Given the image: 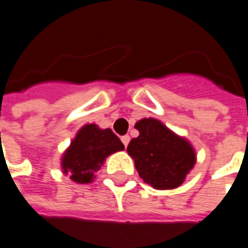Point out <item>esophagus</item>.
I'll list each match as a JSON object with an SVG mask.
<instances>
[{
    "label": "esophagus",
    "mask_w": 248,
    "mask_h": 248,
    "mask_svg": "<svg viewBox=\"0 0 248 248\" xmlns=\"http://www.w3.org/2000/svg\"><path fill=\"white\" fill-rule=\"evenodd\" d=\"M121 142H123V143H124V146L127 147L128 143H129V136H128V135L121 136Z\"/></svg>",
    "instance_id": "obj_1"
}]
</instances>
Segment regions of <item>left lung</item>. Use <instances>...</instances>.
<instances>
[{
	"instance_id": "left-lung-1",
	"label": "left lung",
	"mask_w": 248,
	"mask_h": 248,
	"mask_svg": "<svg viewBox=\"0 0 248 248\" xmlns=\"http://www.w3.org/2000/svg\"><path fill=\"white\" fill-rule=\"evenodd\" d=\"M139 136L128 144L140 179L155 190L182 186L197 162L192 144L157 119H142L135 124Z\"/></svg>"
}]
</instances>
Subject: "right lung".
I'll return each mask as SVG.
<instances>
[{"instance_id":"right-lung-1","label":"right lung","mask_w":248,"mask_h":248,"mask_svg":"<svg viewBox=\"0 0 248 248\" xmlns=\"http://www.w3.org/2000/svg\"><path fill=\"white\" fill-rule=\"evenodd\" d=\"M124 150V144L110 128L86 124L76 132L61 157L62 173L78 184H89L95 179L97 170L113 153Z\"/></svg>"}]
</instances>
